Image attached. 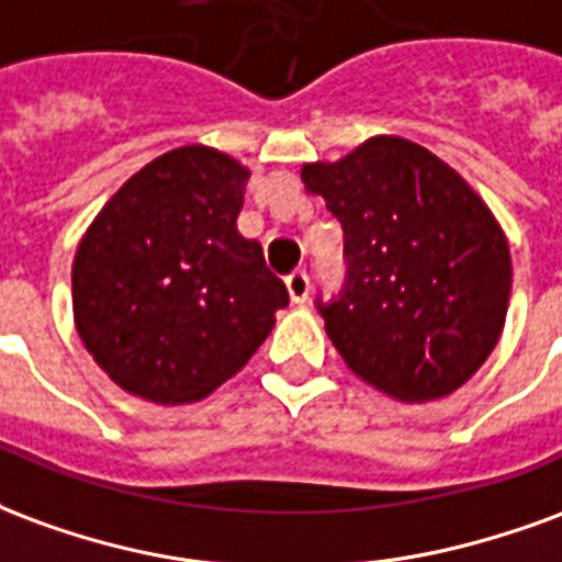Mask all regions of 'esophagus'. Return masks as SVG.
Here are the masks:
<instances>
[{
    "label": "esophagus",
    "mask_w": 562,
    "mask_h": 562,
    "mask_svg": "<svg viewBox=\"0 0 562 562\" xmlns=\"http://www.w3.org/2000/svg\"><path fill=\"white\" fill-rule=\"evenodd\" d=\"M286 293H290V299H293L296 305L308 302V296H311L308 272H302V269H299V272H290V276H286Z\"/></svg>",
    "instance_id": "1"
}]
</instances>
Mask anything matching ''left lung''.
Returning <instances> with one entry per match:
<instances>
[{"label":"left lung","instance_id":"1","mask_svg":"<svg viewBox=\"0 0 562 562\" xmlns=\"http://www.w3.org/2000/svg\"><path fill=\"white\" fill-rule=\"evenodd\" d=\"M302 182L344 227V286L317 296L344 362L401 401L467 383L497 344L512 290L509 245L476 191L401 137L305 164Z\"/></svg>","mask_w":562,"mask_h":562}]
</instances>
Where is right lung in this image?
I'll use <instances>...</instances> for the list:
<instances>
[{"label": "right lung", "instance_id": "obj_1", "mask_svg": "<svg viewBox=\"0 0 562 562\" xmlns=\"http://www.w3.org/2000/svg\"><path fill=\"white\" fill-rule=\"evenodd\" d=\"M248 170L209 146L146 164L74 257V323L119 386L155 404L206 398L284 308L260 241L236 231Z\"/></svg>", "mask_w": 562, "mask_h": 562}]
</instances>
